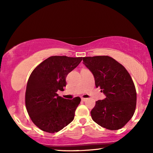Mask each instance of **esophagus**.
<instances>
[{
	"label": "esophagus",
	"instance_id": "obj_1",
	"mask_svg": "<svg viewBox=\"0 0 153 153\" xmlns=\"http://www.w3.org/2000/svg\"><path fill=\"white\" fill-rule=\"evenodd\" d=\"M81 99H82V101H84V102H85V101H86V100H88V98H81Z\"/></svg>",
	"mask_w": 153,
	"mask_h": 153
}]
</instances>
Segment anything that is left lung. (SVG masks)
Instances as JSON below:
<instances>
[{
	"label": "left lung",
	"mask_w": 153,
	"mask_h": 153,
	"mask_svg": "<svg viewBox=\"0 0 153 153\" xmlns=\"http://www.w3.org/2000/svg\"><path fill=\"white\" fill-rule=\"evenodd\" d=\"M83 63L94 76L96 87H100L106 97L96 102L90 112L93 121L111 130L123 128L136 106V88L130 75L108 56L83 57Z\"/></svg>",
	"instance_id": "obj_1"
}]
</instances>
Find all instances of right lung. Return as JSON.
<instances>
[{
    "label": "right lung",
    "mask_w": 153,
    "mask_h": 153,
    "mask_svg": "<svg viewBox=\"0 0 153 153\" xmlns=\"http://www.w3.org/2000/svg\"><path fill=\"white\" fill-rule=\"evenodd\" d=\"M82 57L52 56L33 69L25 91V106L31 120L42 131L55 133L70 123L81 101L65 99L56 94L66 86V77Z\"/></svg>",
    "instance_id": "1"
}]
</instances>
